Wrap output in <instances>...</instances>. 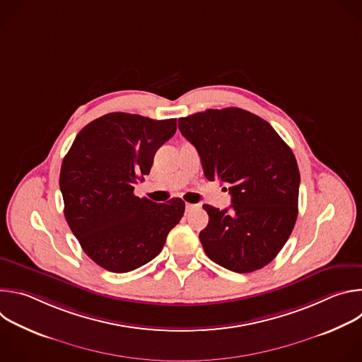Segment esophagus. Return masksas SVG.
Segmentation results:
<instances>
[{
	"instance_id": "1",
	"label": "esophagus",
	"mask_w": 362,
	"mask_h": 362,
	"mask_svg": "<svg viewBox=\"0 0 362 362\" xmlns=\"http://www.w3.org/2000/svg\"><path fill=\"white\" fill-rule=\"evenodd\" d=\"M197 208V204H192V203H186V212H190L193 209Z\"/></svg>"
}]
</instances>
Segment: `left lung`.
Segmentation results:
<instances>
[{"label":"left lung","mask_w":362,"mask_h":362,"mask_svg":"<svg viewBox=\"0 0 362 362\" xmlns=\"http://www.w3.org/2000/svg\"><path fill=\"white\" fill-rule=\"evenodd\" d=\"M179 130L196 147L206 179L221 180L232 196L230 211L203 204L206 255L238 274L264 268L298 216L300 176L291 147L268 122L238 107L182 117Z\"/></svg>","instance_id":"8db88e82"}]
</instances>
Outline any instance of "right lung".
I'll return each instance as SVG.
<instances>
[{"label":"right lung","mask_w":362,"mask_h":362,"mask_svg":"<svg viewBox=\"0 0 362 362\" xmlns=\"http://www.w3.org/2000/svg\"><path fill=\"white\" fill-rule=\"evenodd\" d=\"M176 133V119L109 113L74 139L62 165L66 221L98 267L124 274L156 257L180 222L185 202L156 203L136 196L158 148Z\"/></svg>","instance_id":"add662e5"}]
</instances>
